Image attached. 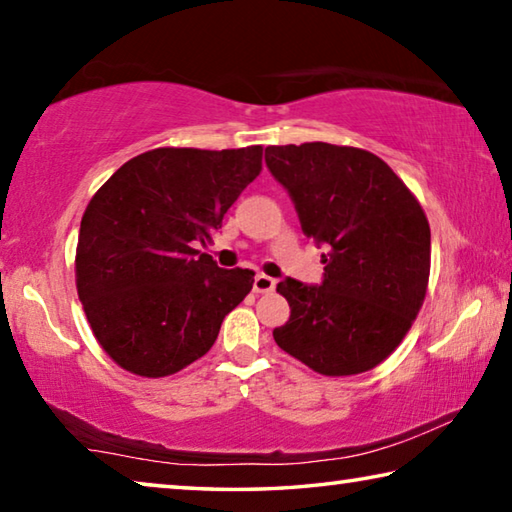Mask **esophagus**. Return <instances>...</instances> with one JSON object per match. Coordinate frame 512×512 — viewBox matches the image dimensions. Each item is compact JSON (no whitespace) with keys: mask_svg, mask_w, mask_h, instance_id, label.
<instances>
[{"mask_svg":"<svg viewBox=\"0 0 512 512\" xmlns=\"http://www.w3.org/2000/svg\"><path fill=\"white\" fill-rule=\"evenodd\" d=\"M253 289H255V293H271L275 289V280L268 275H257L253 282Z\"/></svg>","mask_w":512,"mask_h":512,"instance_id":"34e87169","label":"esophagus"}]
</instances>
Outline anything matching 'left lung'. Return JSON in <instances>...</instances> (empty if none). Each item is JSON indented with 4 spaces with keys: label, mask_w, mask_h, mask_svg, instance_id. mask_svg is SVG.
Instances as JSON below:
<instances>
[{
    "label": "left lung",
    "mask_w": 512,
    "mask_h": 512,
    "mask_svg": "<svg viewBox=\"0 0 512 512\" xmlns=\"http://www.w3.org/2000/svg\"><path fill=\"white\" fill-rule=\"evenodd\" d=\"M266 167L323 248V282L287 277L280 348L327 377L372 370L402 343L424 302L431 230L409 187L375 153L327 142L266 146Z\"/></svg>",
    "instance_id": "obj_1"
}]
</instances>
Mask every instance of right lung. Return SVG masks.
Returning <instances> with one entry per match:
<instances>
[{
  "label": "right lung",
  "mask_w": 512,
  "mask_h": 512,
  "mask_svg": "<svg viewBox=\"0 0 512 512\" xmlns=\"http://www.w3.org/2000/svg\"><path fill=\"white\" fill-rule=\"evenodd\" d=\"M259 171L262 146H164L121 164L92 196L76 246V289L117 366L167 377L212 348L255 273L225 271L198 248Z\"/></svg>",
  "instance_id": "add662e5"
}]
</instances>
